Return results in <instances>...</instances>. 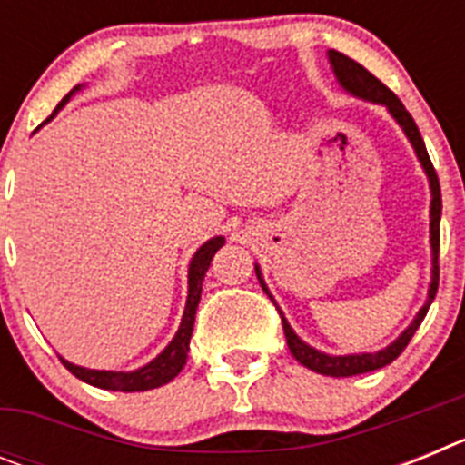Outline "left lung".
Wrapping results in <instances>:
<instances>
[{"label":"left lung","instance_id":"left-lung-1","mask_svg":"<svg viewBox=\"0 0 465 465\" xmlns=\"http://www.w3.org/2000/svg\"><path fill=\"white\" fill-rule=\"evenodd\" d=\"M328 60H331V67L338 76V84L347 90L349 94H354V97H361V100L375 102V104H381L389 109L393 118H396L398 125L402 127V133L405 137L410 139L412 143L414 153H417L419 163L424 167L426 176H429L430 183V253H433V268H430V286H429V298H426L424 307L417 312L414 316V322L410 323L405 331L393 340L389 347L380 349V351H372V354H349V356H328L319 349L310 347L302 340L298 338L293 332V328L289 326V322L283 319L282 314V323H283V335H286V342H289L291 354L295 356L298 363H302L310 371L319 372V375H328V377H351V375H363V372H372L377 368H384L391 361H396L398 356L402 354V349L408 347V342L412 340L414 331L421 326L424 322L426 312H429L430 302H433L435 293H438V282H440V268H438V253H440V213H442V197H440V182H438V174L433 170V163L429 158V151H426V143L419 134V127L414 123V118L410 116V111L402 106V102L398 100L396 94L391 90L386 88L377 76H372L371 72L365 67H361L356 60L347 57L344 53L338 51H328ZM256 277L261 282L262 291L270 295L268 286H265V279H262L261 268L256 265ZM270 300L274 302V298L270 295Z\"/></svg>","mask_w":465,"mask_h":465}]
</instances>
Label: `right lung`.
I'll list each match as a JSON object with an SVG mask.
<instances>
[{
    "mask_svg": "<svg viewBox=\"0 0 465 465\" xmlns=\"http://www.w3.org/2000/svg\"><path fill=\"white\" fill-rule=\"evenodd\" d=\"M76 90H81V85H76L67 97H63V102L57 104V109L53 111L51 118L55 116L57 111L63 109L64 104H67L69 97H72ZM51 118H46V123L51 121ZM223 244H225L223 237H212V240L204 242V244L195 252L191 265H188V298H186V310H183V316H182V326H179L176 335L172 338V342L167 344V347L163 349L153 361H151V363H146L143 368H139V371H133V372H116V371H90V368H81V365H74L69 363V361L60 359L64 363V368H67L74 377H79L81 381H85V384H93L97 386V389H109V391H125V393L149 391V389H158V386L174 380V377L183 371V365H186V359H188V344H191L197 302H200V295H203L204 272L209 270V262H212L213 253L219 252Z\"/></svg>",
    "mask_w": 465,
    "mask_h": 465,
    "instance_id": "add662e5",
    "label": "right lung"
}]
</instances>
